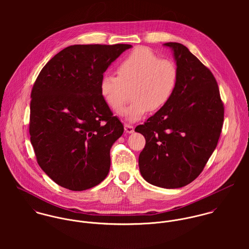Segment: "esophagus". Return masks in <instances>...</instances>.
I'll return each mask as SVG.
<instances>
[{
    "mask_svg": "<svg viewBox=\"0 0 249 249\" xmlns=\"http://www.w3.org/2000/svg\"><path fill=\"white\" fill-rule=\"evenodd\" d=\"M124 131L126 133H132L134 131V126L128 124H124Z\"/></svg>",
    "mask_w": 249,
    "mask_h": 249,
    "instance_id": "1",
    "label": "esophagus"
}]
</instances>
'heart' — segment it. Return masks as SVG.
<instances>
[{
  "mask_svg": "<svg viewBox=\"0 0 249 249\" xmlns=\"http://www.w3.org/2000/svg\"><path fill=\"white\" fill-rule=\"evenodd\" d=\"M116 73L117 76L109 73L102 76L100 93L107 106L119 113L127 101V90L131 89L133 101L122 112L130 122L166 107L178 88V65L144 47L127 54L117 65Z\"/></svg>",
  "mask_w": 249,
  "mask_h": 249,
  "instance_id": "1",
  "label": "heart"
}]
</instances>
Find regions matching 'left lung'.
Returning a JSON list of instances; mask_svg holds the SVG:
<instances>
[{"label": "left lung", "mask_w": 249, "mask_h": 249, "mask_svg": "<svg viewBox=\"0 0 249 249\" xmlns=\"http://www.w3.org/2000/svg\"><path fill=\"white\" fill-rule=\"evenodd\" d=\"M164 45L174 51L178 88L170 103L135 131L145 139L139 155L143 179L154 186L176 189L203 171L221 133L224 107L212 71L184 45Z\"/></svg>", "instance_id": "1"}]
</instances>
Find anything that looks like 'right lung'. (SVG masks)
<instances>
[{"mask_svg": "<svg viewBox=\"0 0 249 249\" xmlns=\"http://www.w3.org/2000/svg\"><path fill=\"white\" fill-rule=\"evenodd\" d=\"M128 44L73 45L55 54L32 90L30 135L36 160L59 186L83 191L110 169V148L124 132L100 93L108 66Z\"/></svg>", "mask_w": 249, "mask_h": 249, "instance_id": "right-lung-1", "label": "right lung"}]
</instances>
